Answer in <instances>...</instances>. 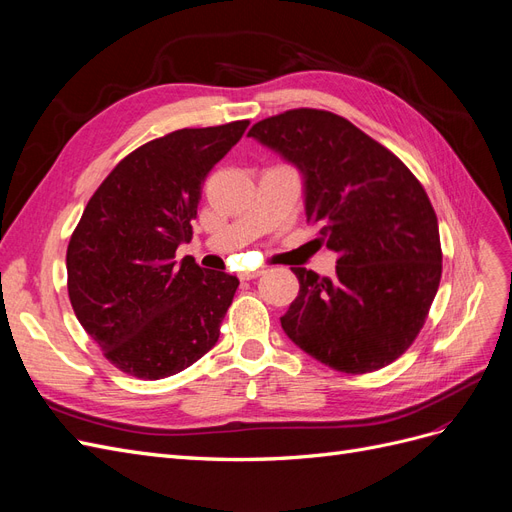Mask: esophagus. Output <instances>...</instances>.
Wrapping results in <instances>:
<instances>
[{"instance_id":"34e87169","label":"esophagus","mask_w":512,"mask_h":512,"mask_svg":"<svg viewBox=\"0 0 512 512\" xmlns=\"http://www.w3.org/2000/svg\"><path fill=\"white\" fill-rule=\"evenodd\" d=\"M262 273H265V271H243L239 277H241V280H254V277H258V275H262Z\"/></svg>"}]
</instances>
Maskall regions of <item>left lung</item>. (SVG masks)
<instances>
[{
	"instance_id": "left-lung-1",
	"label": "left lung",
	"mask_w": 512,
	"mask_h": 512,
	"mask_svg": "<svg viewBox=\"0 0 512 512\" xmlns=\"http://www.w3.org/2000/svg\"><path fill=\"white\" fill-rule=\"evenodd\" d=\"M254 141L301 173L309 224L337 252L333 277L292 267L299 297L280 318L316 361L346 374L393 363L414 342L442 275L438 218L397 156L344 117L297 108L254 123Z\"/></svg>"
}]
</instances>
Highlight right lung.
<instances>
[{
  "label": "right lung",
  "instance_id": "add662e5",
  "mask_svg": "<svg viewBox=\"0 0 512 512\" xmlns=\"http://www.w3.org/2000/svg\"><path fill=\"white\" fill-rule=\"evenodd\" d=\"M250 121L185 128L123 158L87 203L68 245L74 314L117 369L143 380L173 376L207 354L239 280L192 256V220L209 170Z\"/></svg>",
  "mask_w": 512,
  "mask_h": 512
}]
</instances>
